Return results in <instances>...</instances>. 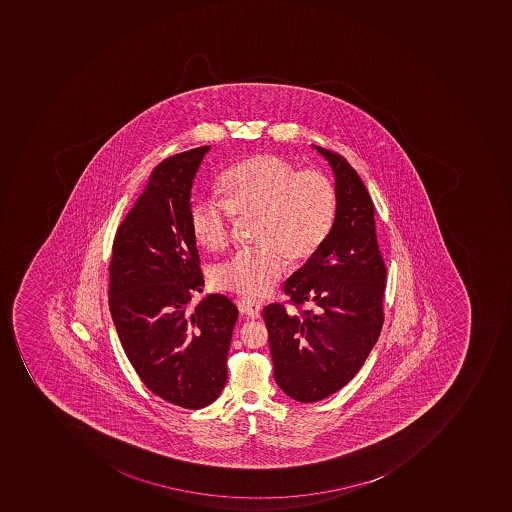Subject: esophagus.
<instances>
[{
  "label": "esophagus",
  "instance_id": "esophagus-1",
  "mask_svg": "<svg viewBox=\"0 0 512 512\" xmlns=\"http://www.w3.org/2000/svg\"><path fill=\"white\" fill-rule=\"evenodd\" d=\"M238 311L243 315H248L251 318L260 317L261 306L258 303H254V301L249 300H240L237 303Z\"/></svg>",
  "mask_w": 512,
  "mask_h": 512
}]
</instances>
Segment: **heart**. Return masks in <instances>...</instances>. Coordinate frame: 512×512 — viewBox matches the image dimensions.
I'll return each instance as SVG.
<instances>
[{
	"label": "heart",
	"mask_w": 512,
	"mask_h": 512,
	"mask_svg": "<svg viewBox=\"0 0 512 512\" xmlns=\"http://www.w3.org/2000/svg\"><path fill=\"white\" fill-rule=\"evenodd\" d=\"M221 200L198 198L191 209L195 240L209 251L231 241L234 217H254L252 241L212 269L221 291L246 298L268 294L284 260L301 264L328 240L337 214L334 183L318 171H301L277 155H257L229 167L218 181Z\"/></svg>",
	"instance_id": "obj_1"
}]
</instances>
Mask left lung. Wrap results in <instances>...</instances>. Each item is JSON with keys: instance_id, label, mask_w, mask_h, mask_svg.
I'll use <instances>...</instances> for the list:
<instances>
[{"instance_id": "obj_1", "label": "left lung", "mask_w": 512, "mask_h": 512, "mask_svg": "<svg viewBox=\"0 0 512 512\" xmlns=\"http://www.w3.org/2000/svg\"><path fill=\"white\" fill-rule=\"evenodd\" d=\"M314 149L334 174L337 214L328 240L283 289L317 312L288 314L278 303L263 309L275 381L301 403L335 394L360 371L383 326L386 288L368 189L345 158Z\"/></svg>"}]
</instances>
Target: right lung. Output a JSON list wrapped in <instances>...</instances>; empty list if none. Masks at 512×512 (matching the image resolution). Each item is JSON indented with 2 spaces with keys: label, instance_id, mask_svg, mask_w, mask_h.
Here are the masks:
<instances>
[{
  "label": "right lung",
  "instance_id": "right-lung-1",
  "mask_svg": "<svg viewBox=\"0 0 512 512\" xmlns=\"http://www.w3.org/2000/svg\"><path fill=\"white\" fill-rule=\"evenodd\" d=\"M209 151L197 147L155 167L118 228L109 266V306L127 358L149 391L186 409L211 405L223 391L238 318L220 294L188 309L203 292L191 194Z\"/></svg>",
  "mask_w": 512,
  "mask_h": 512
}]
</instances>
